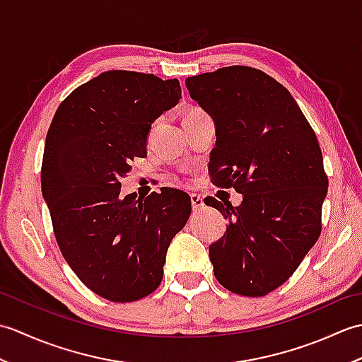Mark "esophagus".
I'll return each mask as SVG.
<instances>
[{
    "instance_id": "1",
    "label": "esophagus",
    "mask_w": 362,
    "mask_h": 362,
    "mask_svg": "<svg viewBox=\"0 0 362 362\" xmlns=\"http://www.w3.org/2000/svg\"><path fill=\"white\" fill-rule=\"evenodd\" d=\"M191 206H193V210H202L205 204H204V199L201 194H191Z\"/></svg>"
}]
</instances>
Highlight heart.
Here are the masks:
<instances>
[{
  "label": "heart",
  "instance_id": "obj_1",
  "mask_svg": "<svg viewBox=\"0 0 362 362\" xmlns=\"http://www.w3.org/2000/svg\"><path fill=\"white\" fill-rule=\"evenodd\" d=\"M202 110H199V109H191V110H188L187 113H185V117H189V115H196V113H201Z\"/></svg>",
  "mask_w": 362,
  "mask_h": 362
}]
</instances>
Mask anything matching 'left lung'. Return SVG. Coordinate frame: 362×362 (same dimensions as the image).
<instances>
[{"mask_svg":"<svg viewBox=\"0 0 362 362\" xmlns=\"http://www.w3.org/2000/svg\"><path fill=\"white\" fill-rule=\"evenodd\" d=\"M216 122L209 173L244 194L240 206L206 199L228 227L210 245L226 289L263 297L296 272L319 240L328 177L316 134L280 82L252 66H224L185 81Z\"/></svg>","mask_w":362,"mask_h":362,"instance_id":"obj_1","label":"left lung"}]
</instances>
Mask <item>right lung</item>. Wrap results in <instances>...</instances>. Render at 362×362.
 Returning a JSON list of instances; mask_svg holds the SVG:
<instances>
[{
	"instance_id": "right-lung-1",
	"label": "right lung",
	"mask_w": 362,
	"mask_h": 362,
	"mask_svg": "<svg viewBox=\"0 0 362 362\" xmlns=\"http://www.w3.org/2000/svg\"><path fill=\"white\" fill-rule=\"evenodd\" d=\"M180 95L177 79L105 71L60 103L46 134L42 193L54 236L79 280L112 302L158 288L169 243L189 218L180 189L119 196L130 161L146 156L151 124Z\"/></svg>"
}]
</instances>
